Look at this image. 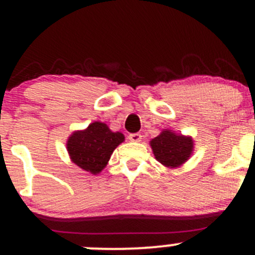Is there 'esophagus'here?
Listing matches in <instances>:
<instances>
[{"label": "esophagus", "instance_id": "1", "mask_svg": "<svg viewBox=\"0 0 255 255\" xmlns=\"http://www.w3.org/2000/svg\"><path fill=\"white\" fill-rule=\"evenodd\" d=\"M128 139H129L130 141H140L141 134H139V133H132V134L128 135Z\"/></svg>", "mask_w": 255, "mask_h": 255}]
</instances>
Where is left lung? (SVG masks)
Wrapping results in <instances>:
<instances>
[{"label": "left lung", "instance_id": "1", "mask_svg": "<svg viewBox=\"0 0 255 255\" xmlns=\"http://www.w3.org/2000/svg\"><path fill=\"white\" fill-rule=\"evenodd\" d=\"M150 146L157 161L166 167L175 168L191 157L194 143L192 136L163 129L156 138L150 140Z\"/></svg>", "mask_w": 255, "mask_h": 255}]
</instances>
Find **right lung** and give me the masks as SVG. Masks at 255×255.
<instances>
[{"label":"right lung","instance_id":"1","mask_svg":"<svg viewBox=\"0 0 255 255\" xmlns=\"http://www.w3.org/2000/svg\"><path fill=\"white\" fill-rule=\"evenodd\" d=\"M123 140L122 133L112 132L103 122H93L85 129L72 133L67 140V150L72 162L82 170L98 175Z\"/></svg>","mask_w":255,"mask_h":255}]
</instances>
